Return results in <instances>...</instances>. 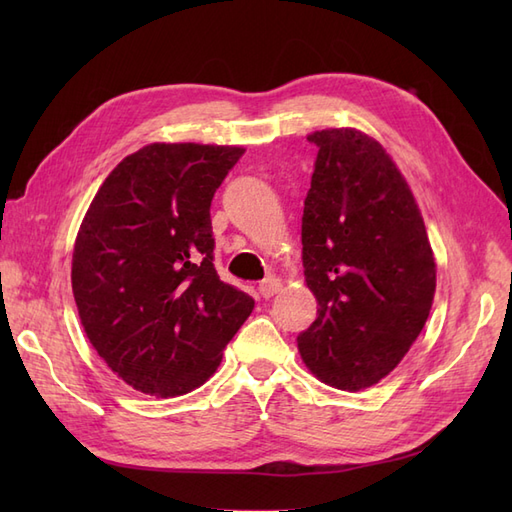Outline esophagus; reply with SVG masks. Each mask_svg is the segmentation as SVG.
Listing matches in <instances>:
<instances>
[{"label":"esophagus","mask_w":512,"mask_h":512,"mask_svg":"<svg viewBox=\"0 0 512 512\" xmlns=\"http://www.w3.org/2000/svg\"><path fill=\"white\" fill-rule=\"evenodd\" d=\"M280 290H282V282L275 280V277H267V280L258 286V292H260L262 299H271Z\"/></svg>","instance_id":"34e87169"}]
</instances>
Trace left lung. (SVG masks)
Masks as SVG:
<instances>
[{
    "label": "left lung",
    "mask_w": 512,
    "mask_h": 512,
    "mask_svg": "<svg viewBox=\"0 0 512 512\" xmlns=\"http://www.w3.org/2000/svg\"><path fill=\"white\" fill-rule=\"evenodd\" d=\"M307 141L318 156L301 241L318 318L297 344L322 382L361 391L393 371L421 335L436 262L408 183L378 141L350 128Z\"/></svg>",
    "instance_id": "1"
}]
</instances>
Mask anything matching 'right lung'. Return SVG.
<instances>
[{"label":"right lung","instance_id":"obj_1","mask_svg":"<svg viewBox=\"0 0 512 512\" xmlns=\"http://www.w3.org/2000/svg\"><path fill=\"white\" fill-rule=\"evenodd\" d=\"M243 147L151 143L123 158L85 213L72 292L91 346L136 391L205 384L254 299L213 267L211 200Z\"/></svg>","mask_w":512,"mask_h":512}]
</instances>
